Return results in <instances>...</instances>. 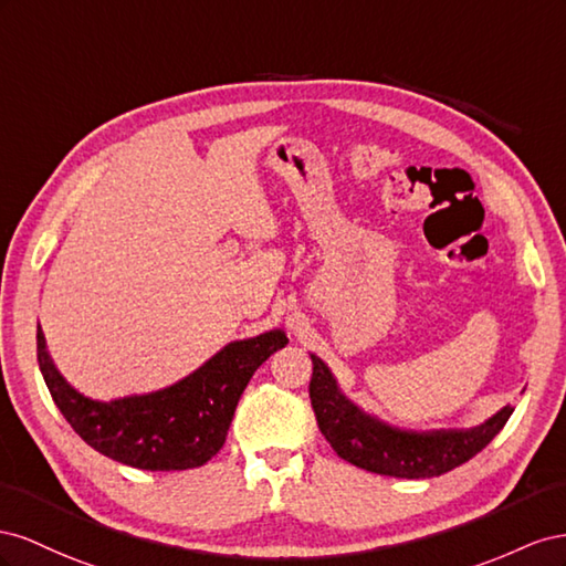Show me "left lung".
Listing matches in <instances>:
<instances>
[{"instance_id":"1","label":"left lung","mask_w":566,"mask_h":566,"mask_svg":"<svg viewBox=\"0 0 566 566\" xmlns=\"http://www.w3.org/2000/svg\"><path fill=\"white\" fill-rule=\"evenodd\" d=\"M311 402L319 431L338 458L375 474L398 479L441 476L481 453L514 410L505 406L474 429L402 431L363 412L338 389L329 367L317 355H311Z\"/></svg>"}]
</instances>
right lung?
<instances>
[{
  "label": "right lung",
  "mask_w": 566,
  "mask_h": 566,
  "mask_svg": "<svg viewBox=\"0 0 566 566\" xmlns=\"http://www.w3.org/2000/svg\"><path fill=\"white\" fill-rule=\"evenodd\" d=\"M286 344L282 329L232 342L168 389L111 402L77 394L59 375L40 327L38 363L56 408L87 446L137 470L175 472L218 453L253 373Z\"/></svg>",
  "instance_id": "1"
}]
</instances>
